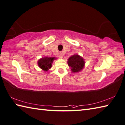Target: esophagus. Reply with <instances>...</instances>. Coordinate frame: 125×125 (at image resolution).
<instances>
[{
	"instance_id": "34e87169",
	"label": "esophagus",
	"mask_w": 125,
	"mask_h": 125,
	"mask_svg": "<svg viewBox=\"0 0 125 125\" xmlns=\"http://www.w3.org/2000/svg\"><path fill=\"white\" fill-rule=\"evenodd\" d=\"M59 57L60 59H62L63 57V54L62 53H60L59 54Z\"/></svg>"
}]
</instances>
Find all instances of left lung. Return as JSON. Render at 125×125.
Listing matches in <instances>:
<instances>
[{"instance_id": "obj_1", "label": "left lung", "mask_w": 125, "mask_h": 125, "mask_svg": "<svg viewBox=\"0 0 125 125\" xmlns=\"http://www.w3.org/2000/svg\"><path fill=\"white\" fill-rule=\"evenodd\" d=\"M67 64L71 68L72 73H77L84 69L85 66V60L82 56L78 54H74L69 57L67 59Z\"/></svg>"}]
</instances>
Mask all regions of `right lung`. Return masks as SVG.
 <instances>
[{"instance_id":"add662e5","label":"right lung","mask_w":125,"mask_h":125,"mask_svg":"<svg viewBox=\"0 0 125 125\" xmlns=\"http://www.w3.org/2000/svg\"><path fill=\"white\" fill-rule=\"evenodd\" d=\"M56 59V58L55 57L44 56V57H42L41 59H40L37 62V64L40 69L45 72H47L52 67L53 61Z\"/></svg>"}]
</instances>
